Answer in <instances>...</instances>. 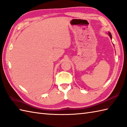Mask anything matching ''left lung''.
<instances>
[{"label":"left lung","instance_id":"obj_1","mask_svg":"<svg viewBox=\"0 0 127 127\" xmlns=\"http://www.w3.org/2000/svg\"><path fill=\"white\" fill-rule=\"evenodd\" d=\"M107 34H108V35H109V36L110 37V38H111V39H112V35H111V33H110V32H108V33H107Z\"/></svg>","mask_w":127,"mask_h":127}]
</instances>
